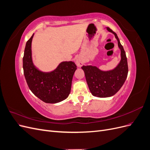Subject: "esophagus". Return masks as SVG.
Listing matches in <instances>:
<instances>
[{
  "instance_id": "obj_1",
  "label": "esophagus",
  "mask_w": 150,
  "mask_h": 150,
  "mask_svg": "<svg viewBox=\"0 0 150 150\" xmlns=\"http://www.w3.org/2000/svg\"><path fill=\"white\" fill-rule=\"evenodd\" d=\"M76 64L78 67H81L83 64H84V61L82 59L80 58V57H78L77 58V59L76 61Z\"/></svg>"
}]
</instances>
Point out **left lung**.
<instances>
[{"mask_svg":"<svg viewBox=\"0 0 150 150\" xmlns=\"http://www.w3.org/2000/svg\"><path fill=\"white\" fill-rule=\"evenodd\" d=\"M107 30L115 35L121 50V61L112 70L104 71L96 66H83L86 82L91 93L94 96L107 98L115 95L125 83L128 73V62L126 53L117 34L110 28Z\"/></svg>","mask_w":150,"mask_h":150,"instance_id":"left-lung-1","label":"left lung"}]
</instances>
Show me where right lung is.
<instances>
[{
    "instance_id": "add662e5",
    "label": "right lung",
    "mask_w": 150,
    "mask_h": 150,
    "mask_svg": "<svg viewBox=\"0 0 150 150\" xmlns=\"http://www.w3.org/2000/svg\"><path fill=\"white\" fill-rule=\"evenodd\" d=\"M34 34L27 41L23 57L25 78L30 90L46 103H57L66 99L71 92L72 80L77 66L72 61L61 62L55 70L45 72L36 67L32 59L31 44Z\"/></svg>"
}]
</instances>
